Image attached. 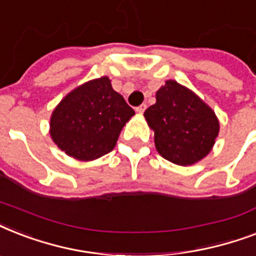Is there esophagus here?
Returning a JSON list of instances; mask_svg holds the SVG:
<instances>
[{
    "label": "esophagus",
    "instance_id": "1",
    "mask_svg": "<svg viewBox=\"0 0 256 256\" xmlns=\"http://www.w3.org/2000/svg\"><path fill=\"white\" fill-rule=\"evenodd\" d=\"M146 108H148V106H146V104H140V106H138V108H136V112H138V114H144V110H146Z\"/></svg>",
    "mask_w": 256,
    "mask_h": 256
}]
</instances>
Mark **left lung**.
<instances>
[{
    "instance_id": "1",
    "label": "left lung",
    "mask_w": 256,
    "mask_h": 256,
    "mask_svg": "<svg viewBox=\"0 0 256 256\" xmlns=\"http://www.w3.org/2000/svg\"><path fill=\"white\" fill-rule=\"evenodd\" d=\"M156 98L144 116L154 132L160 156L179 166H190L208 156L219 134L214 110L174 80L166 81Z\"/></svg>"
}]
</instances>
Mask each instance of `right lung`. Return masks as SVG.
Wrapping results in <instances>:
<instances>
[{
	"instance_id": "right-lung-1",
	"label": "right lung",
	"mask_w": 256,
	"mask_h": 256,
	"mask_svg": "<svg viewBox=\"0 0 256 256\" xmlns=\"http://www.w3.org/2000/svg\"><path fill=\"white\" fill-rule=\"evenodd\" d=\"M136 112L108 77L82 84L62 98L50 116V136L78 160H94L116 148L126 122Z\"/></svg>"
}]
</instances>
